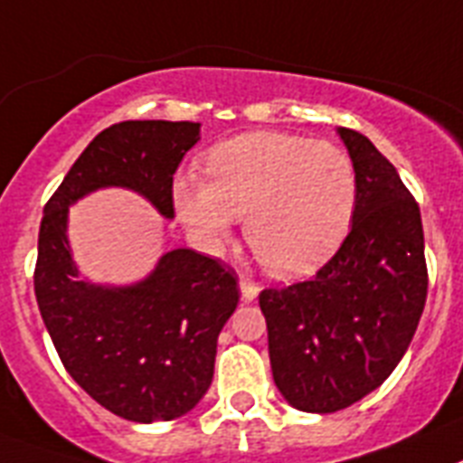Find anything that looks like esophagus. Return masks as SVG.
<instances>
[{"mask_svg":"<svg viewBox=\"0 0 463 463\" xmlns=\"http://www.w3.org/2000/svg\"><path fill=\"white\" fill-rule=\"evenodd\" d=\"M260 288L253 284V281H248V279H241V298H243V303H253L255 298H258Z\"/></svg>","mask_w":463,"mask_h":463,"instance_id":"obj_1","label":"esophagus"}]
</instances>
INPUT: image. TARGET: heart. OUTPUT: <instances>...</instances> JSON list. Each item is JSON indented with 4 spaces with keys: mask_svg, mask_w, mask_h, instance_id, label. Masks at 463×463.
Wrapping results in <instances>:
<instances>
[{
    "mask_svg": "<svg viewBox=\"0 0 463 463\" xmlns=\"http://www.w3.org/2000/svg\"><path fill=\"white\" fill-rule=\"evenodd\" d=\"M205 175L172 182L179 220L205 248H217L243 217L255 258L281 279L317 272L353 224L357 172L331 141L288 132H246L205 156Z\"/></svg>",
    "mask_w": 463,
    "mask_h": 463,
    "instance_id": "heart-1",
    "label": "heart"
}]
</instances>
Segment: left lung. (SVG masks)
I'll list each match as a JSON object with an SVG mask.
<instances>
[{
  "label": "left lung",
  "instance_id": "obj_1",
  "mask_svg": "<svg viewBox=\"0 0 463 463\" xmlns=\"http://www.w3.org/2000/svg\"><path fill=\"white\" fill-rule=\"evenodd\" d=\"M338 137L357 172L350 234L312 279L260 293L274 383L312 414L345 410L391 376L429 291L419 205L364 135Z\"/></svg>",
  "mask_w": 463,
  "mask_h": 463
}]
</instances>
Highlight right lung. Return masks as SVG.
Segmentation results:
<instances>
[{
  "instance_id": "right-lung-1",
  "label": "right lung",
  "mask_w": 463,
  "mask_h": 463,
  "mask_svg": "<svg viewBox=\"0 0 463 463\" xmlns=\"http://www.w3.org/2000/svg\"><path fill=\"white\" fill-rule=\"evenodd\" d=\"M198 139L201 122L110 125L44 205L34 267L44 326L72 381L128 421H172L201 402L213 383L217 335L239 305L236 277L217 260L175 248L141 281L94 284L72 260L68 208L120 186L172 220V175Z\"/></svg>"
}]
</instances>
